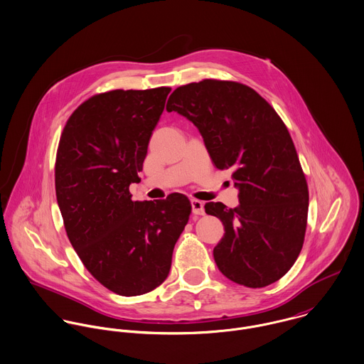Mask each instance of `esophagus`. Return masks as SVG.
I'll use <instances>...</instances> for the list:
<instances>
[{
  "instance_id": "1",
  "label": "esophagus",
  "mask_w": 364,
  "mask_h": 364,
  "mask_svg": "<svg viewBox=\"0 0 364 364\" xmlns=\"http://www.w3.org/2000/svg\"><path fill=\"white\" fill-rule=\"evenodd\" d=\"M191 208H193L194 215H203L205 213L203 202L198 201V200H191Z\"/></svg>"
}]
</instances>
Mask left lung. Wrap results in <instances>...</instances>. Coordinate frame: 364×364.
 I'll return each mask as SVG.
<instances>
[{"instance_id": "1", "label": "left lung", "mask_w": 364, "mask_h": 364, "mask_svg": "<svg viewBox=\"0 0 364 364\" xmlns=\"http://www.w3.org/2000/svg\"><path fill=\"white\" fill-rule=\"evenodd\" d=\"M166 110L198 128L212 162L232 170L239 190L237 208L205 203L225 226L213 248L219 271L247 287L279 281L301 251L309 212L307 181L281 117L254 89L216 80L178 86Z\"/></svg>"}]
</instances>
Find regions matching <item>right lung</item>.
<instances>
[{"instance_id": "obj_1", "label": "right lung", "mask_w": 364, "mask_h": 364, "mask_svg": "<svg viewBox=\"0 0 364 364\" xmlns=\"http://www.w3.org/2000/svg\"><path fill=\"white\" fill-rule=\"evenodd\" d=\"M170 87L95 95L71 114L55 159V196L85 268L109 290L139 296L164 282L191 203L132 201Z\"/></svg>"}]
</instances>
